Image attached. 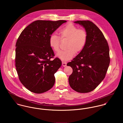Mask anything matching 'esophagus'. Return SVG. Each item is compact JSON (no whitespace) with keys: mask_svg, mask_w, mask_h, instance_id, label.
<instances>
[{"mask_svg":"<svg viewBox=\"0 0 123 123\" xmlns=\"http://www.w3.org/2000/svg\"><path fill=\"white\" fill-rule=\"evenodd\" d=\"M62 65L63 67H66L67 66V63L64 62H62Z\"/></svg>","mask_w":123,"mask_h":123,"instance_id":"esophagus-1","label":"esophagus"}]
</instances>
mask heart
I'll return each mask as SVG.
<instances>
[{"instance_id":"obj_1","label":"heart","mask_w":123,"mask_h":123,"mask_svg":"<svg viewBox=\"0 0 123 123\" xmlns=\"http://www.w3.org/2000/svg\"><path fill=\"white\" fill-rule=\"evenodd\" d=\"M61 39H68L66 50L61 51L57 54V57L63 61L70 60L76 52H80L86 46L88 35L83 29H79L74 25L69 23L60 29L58 32ZM60 38L53 35L50 37L49 44L55 53L60 51Z\"/></svg>"}]
</instances>
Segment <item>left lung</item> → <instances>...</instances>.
<instances>
[{
	"label": "left lung",
	"instance_id": "left-lung-1",
	"mask_svg": "<svg viewBox=\"0 0 123 123\" xmlns=\"http://www.w3.org/2000/svg\"><path fill=\"white\" fill-rule=\"evenodd\" d=\"M74 23L85 28L88 39L83 50L67 64L73 70L69 82L75 91L88 93L105 77L110 63L109 46L102 32L93 22L85 20Z\"/></svg>",
	"mask_w": 123,
	"mask_h": 123
}]
</instances>
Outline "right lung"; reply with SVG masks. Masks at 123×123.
<instances>
[{
  "label": "right lung",
  "mask_w": 123,
  "mask_h": 123,
  "mask_svg": "<svg viewBox=\"0 0 123 123\" xmlns=\"http://www.w3.org/2000/svg\"><path fill=\"white\" fill-rule=\"evenodd\" d=\"M65 20H37L28 25L18 38L16 67L19 79L29 91L37 94L47 91L55 83L54 74L62 65L49 44L53 33Z\"/></svg>",
  "instance_id": "1"
}]
</instances>
